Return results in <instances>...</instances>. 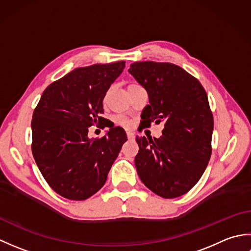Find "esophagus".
Returning <instances> with one entry per match:
<instances>
[{
  "mask_svg": "<svg viewBox=\"0 0 251 251\" xmlns=\"http://www.w3.org/2000/svg\"><path fill=\"white\" fill-rule=\"evenodd\" d=\"M126 136H127V139H128V140H134L135 139V134H134V132H131V131H127Z\"/></svg>",
  "mask_w": 251,
  "mask_h": 251,
  "instance_id": "obj_1",
  "label": "esophagus"
}]
</instances>
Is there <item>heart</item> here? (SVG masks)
Masks as SVG:
<instances>
[{"label":"heart","mask_w":251,"mask_h":251,"mask_svg":"<svg viewBox=\"0 0 251 251\" xmlns=\"http://www.w3.org/2000/svg\"><path fill=\"white\" fill-rule=\"evenodd\" d=\"M109 94H110V89L106 90V93L104 94V100H105L106 98H108ZM115 123H116V124H119V125L123 126V127H130V125H131L130 121H129L128 119H127V117L123 116V115L116 116V117H115Z\"/></svg>","instance_id":"b5f03b06"}]
</instances>
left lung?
Segmentation results:
<instances>
[{
  "label": "left lung",
  "mask_w": 251,
  "mask_h": 251,
  "mask_svg": "<svg viewBox=\"0 0 251 251\" xmlns=\"http://www.w3.org/2000/svg\"><path fill=\"white\" fill-rule=\"evenodd\" d=\"M128 72L146 88L149 102L141 119L147 126L164 123L161 138L136 137L137 173L153 193L179 197L193 188L211 155L214 116L199 79L170 62L139 61Z\"/></svg>",
  "instance_id": "8db88e82"
}]
</instances>
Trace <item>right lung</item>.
Listing matches in <instances>:
<instances>
[{"mask_svg": "<svg viewBox=\"0 0 251 251\" xmlns=\"http://www.w3.org/2000/svg\"><path fill=\"white\" fill-rule=\"evenodd\" d=\"M125 61L81 67L46 87L31 122L32 154L46 182L57 194L84 201L102 188L106 175L127 140L121 127L88 138L102 123L104 94Z\"/></svg>", "mask_w": 251, "mask_h": 251, "instance_id": "right-lung-1", "label": "right lung"}]
</instances>
